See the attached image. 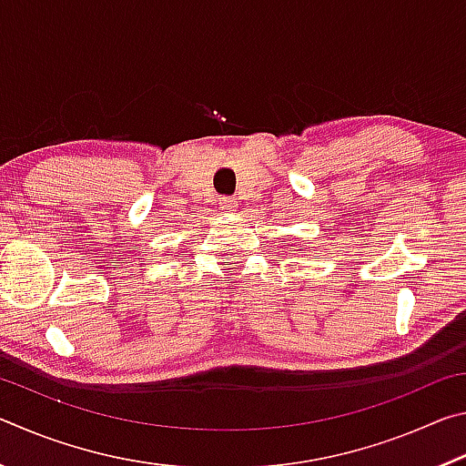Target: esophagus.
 <instances>
[{
	"label": "esophagus",
	"instance_id": "esophagus-1",
	"mask_svg": "<svg viewBox=\"0 0 466 466\" xmlns=\"http://www.w3.org/2000/svg\"><path fill=\"white\" fill-rule=\"evenodd\" d=\"M219 208H222V211H234L236 199L234 197H219Z\"/></svg>",
	"mask_w": 466,
	"mask_h": 466
}]
</instances>
